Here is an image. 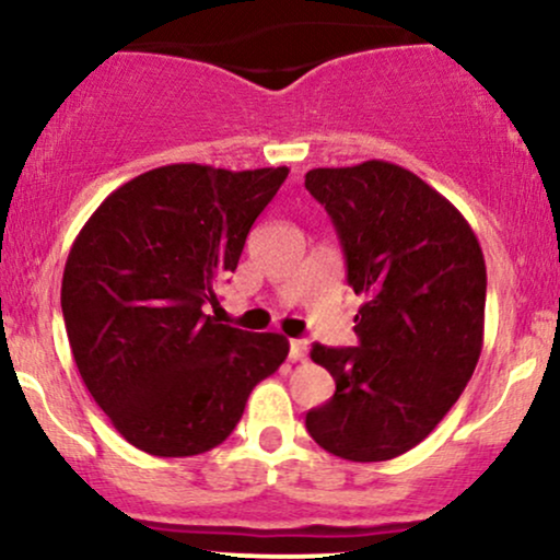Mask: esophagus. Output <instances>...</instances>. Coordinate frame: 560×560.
<instances>
[{
    "instance_id": "esophagus-1",
    "label": "esophagus",
    "mask_w": 560,
    "mask_h": 560,
    "mask_svg": "<svg viewBox=\"0 0 560 560\" xmlns=\"http://www.w3.org/2000/svg\"><path fill=\"white\" fill-rule=\"evenodd\" d=\"M289 358H292V361H305L307 358L305 339H292V342H289Z\"/></svg>"
}]
</instances>
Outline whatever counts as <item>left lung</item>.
<instances>
[{
	"label": "left lung",
	"instance_id": "left-lung-1",
	"mask_svg": "<svg viewBox=\"0 0 560 560\" xmlns=\"http://www.w3.org/2000/svg\"><path fill=\"white\" fill-rule=\"evenodd\" d=\"M305 189L337 229L347 284L365 294L358 347L313 345L337 392L305 427L345 460L397 458L432 434L477 369L485 255L458 208L395 163L313 168Z\"/></svg>",
	"mask_w": 560,
	"mask_h": 560
}]
</instances>
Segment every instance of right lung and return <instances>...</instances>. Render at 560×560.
I'll return each mask as SVG.
<instances>
[{
    "label": "right lung",
    "mask_w": 560,
    "mask_h": 560,
    "mask_svg": "<svg viewBox=\"0 0 560 560\" xmlns=\"http://www.w3.org/2000/svg\"><path fill=\"white\" fill-rule=\"evenodd\" d=\"M287 173L163 165L118 186L75 236L60 298L70 350L133 447L208 453L234 432L255 384L287 361L281 334L205 316Z\"/></svg>",
    "instance_id": "add662e5"
}]
</instances>
